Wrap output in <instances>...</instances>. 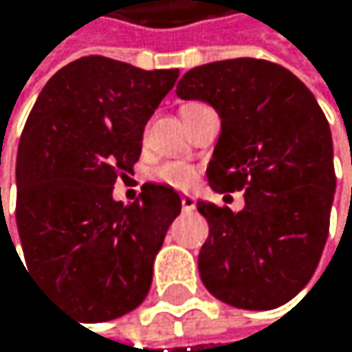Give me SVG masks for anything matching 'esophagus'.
Here are the masks:
<instances>
[{
    "mask_svg": "<svg viewBox=\"0 0 352 352\" xmlns=\"http://www.w3.org/2000/svg\"><path fill=\"white\" fill-rule=\"evenodd\" d=\"M182 209H184L186 213H190V211L196 209V200H194V196H190V194L182 196Z\"/></svg>",
    "mask_w": 352,
    "mask_h": 352,
    "instance_id": "obj_1",
    "label": "esophagus"
}]
</instances>
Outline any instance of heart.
Masks as SVG:
<instances>
[{
  "label": "heart",
  "instance_id": "obj_1",
  "mask_svg": "<svg viewBox=\"0 0 352 352\" xmlns=\"http://www.w3.org/2000/svg\"><path fill=\"white\" fill-rule=\"evenodd\" d=\"M154 179L175 190H190L198 179V170L186 162H164L154 170Z\"/></svg>",
  "mask_w": 352,
  "mask_h": 352
}]
</instances>
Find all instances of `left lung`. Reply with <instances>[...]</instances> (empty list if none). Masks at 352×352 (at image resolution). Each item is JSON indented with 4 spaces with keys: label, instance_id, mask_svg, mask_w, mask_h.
Returning a JSON list of instances; mask_svg holds the SVG:
<instances>
[{
    "label": "left lung",
    "instance_id": "obj_1",
    "mask_svg": "<svg viewBox=\"0 0 352 352\" xmlns=\"http://www.w3.org/2000/svg\"><path fill=\"white\" fill-rule=\"evenodd\" d=\"M175 92L211 103L221 118L209 186L245 190L239 213L198 202L209 221L202 283L236 308L289 302L313 278L329 232L336 173L325 113L289 69L264 58L194 67Z\"/></svg>",
    "mask_w": 352,
    "mask_h": 352
}]
</instances>
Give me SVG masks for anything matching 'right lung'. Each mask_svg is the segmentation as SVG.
I'll return each mask as SVG.
<instances>
[{
  "label": "right lung",
  "instance_id": "add662e5",
  "mask_svg": "<svg viewBox=\"0 0 352 352\" xmlns=\"http://www.w3.org/2000/svg\"><path fill=\"white\" fill-rule=\"evenodd\" d=\"M177 76L82 56L48 80L23 129L16 226L27 268L90 321L122 317L145 300L182 211L179 194L162 184H145L131 205L111 198Z\"/></svg>",
  "mask_w": 352,
  "mask_h": 352
}]
</instances>
